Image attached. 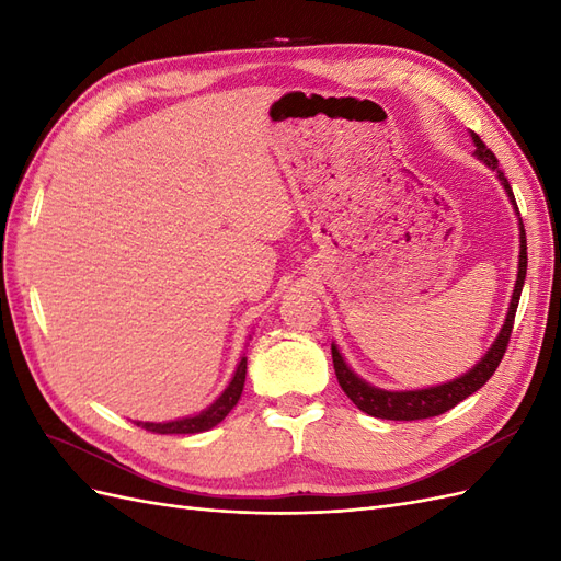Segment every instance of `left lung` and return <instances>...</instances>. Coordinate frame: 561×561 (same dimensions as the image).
I'll list each match as a JSON object with an SVG mask.
<instances>
[{"label": "left lung", "instance_id": "obj_1", "mask_svg": "<svg viewBox=\"0 0 561 561\" xmlns=\"http://www.w3.org/2000/svg\"><path fill=\"white\" fill-rule=\"evenodd\" d=\"M472 142L478 147V159H482L491 171L499 173V180L503 182L507 196H511L513 206L519 215L515 194L507 184L503 171H499V159L494 157V151L486 149V145L480 140L478 133H470ZM526 278V233H524V225L519 219V271H517V283L513 290V301H511V311L505 316V325L499 334V339L486 351L484 358L474 365L468 375L458 377L449 383L443 386H431V388H421V390H381L365 383L360 377H355L351 367L344 363L342 353L336 351V346L332 344V363H334V375L339 386H342L344 393L353 400V404L363 410L369 416L377 419H390V421H419V419H431V416H439L449 412L451 407H456L458 402H463L468 396H472L474 390H480L491 377H494L496 367L501 365L507 342H511L513 334V325H515V313H517V304H519V295H522V285Z\"/></svg>", "mask_w": 561, "mask_h": 561}]
</instances>
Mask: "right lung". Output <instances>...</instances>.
I'll return each instance as SVG.
<instances>
[{"label": "right lung", "mask_w": 561, "mask_h": 561, "mask_svg": "<svg viewBox=\"0 0 561 561\" xmlns=\"http://www.w3.org/2000/svg\"><path fill=\"white\" fill-rule=\"evenodd\" d=\"M245 369H248V358H241L239 367H236V375L231 379V383L225 388V393L219 396L208 410H203L196 416H186L180 421H168V423H140L145 431L149 433H159V435H192V433H203L210 431L213 426H217L233 407L239 402L241 393H243V383H245Z\"/></svg>", "instance_id": "right-lung-1"}]
</instances>
